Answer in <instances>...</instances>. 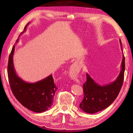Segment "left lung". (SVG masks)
<instances>
[{
  "mask_svg": "<svg viewBox=\"0 0 133 133\" xmlns=\"http://www.w3.org/2000/svg\"><path fill=\"white\" fill-rule=\"evenodd\" d=\"M121 50V42L120 40ZM120 73L115 81L110 84L100 85L87 75V80L83 84L84 98L80 108L87 113L93 114L109 106L116 100L122 87L125 70V57L123 52Z\"/></svg>",
  "mask_w": 133,
  "mask_h": 133,
  "instance_id": "left-lung-1",
  "label": "left lung"
}]
</instances>
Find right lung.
<instances>
[{
	"label": "right lung",
	"mask_w": 133,
	"mask_h": 133,
	"mask_svg": "<svg viewBox=\"0 0 133 133\" xmlns=\"http://www.w3.org/2000/svg\"><path fill=\"white\" fill-rule=\"evenodd\" d=\"M26 24L22 34L26 30ZM19 38L16 40V43ZM15 45L11 51L9 57L8 75L11 90L16 98L27 109L36 112L46 111L53 105L54 96L57 88L55 84L52 75L36 83L24 82L16 75L13 56Z\"/></svg>",
	"instance_id": "obj_1"
}]
</instances>
